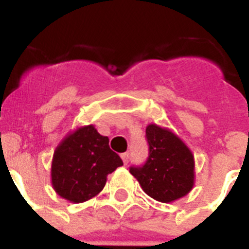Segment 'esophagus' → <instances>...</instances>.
I'll list each match as a JSON object with an SVG mask.
<instances>
[{"instance_id":"1","label":"esophagus","mask_w":249,"mask_h":249,"mask_svg":"<svg viewBox=\"0 0 249 249\" xmlns=\"http://www.w3.org/2000/svg\"><path fill=\"white\" fill-rule=\"evenodd\" d=\"M121 158H122L123 163H124V164L128 163V160H129V155H128V152H124V153H122V155H121Z\"/></svg>"}]
</instances>
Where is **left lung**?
I'll list each match as a JSON object with an SVG mask.
<instances>
[{"label":"left lung","instance_id":"left-lung-1","mask_svg":"<svg viewBox=\"0 0 249 249\" xmlns=\"http://www.w3.org/2000/svg\"><path fill=\"white\" fill-rule=\"evenodd\" d=\"M149 156L142 167L129 172L144 193L163 203L175 202L195 186V157L187 144L171 129L151 123L146 128Z\"/></svg>","mask_w":249,"mask_h":249}]
</instances>
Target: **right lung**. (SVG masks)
<instances>
[{
	"instance_id": "add662e5",
	"label": "right lung",
	"mask_w": 249,
	"mask_h": 249,
	"mask_svg": "<svg viewBox=\"0 0 249 249\" xmlns=\"http://www.w3.org/2000/svg\"><path fill=\"white\" fill-rule=\"evenodd\" d=\"M108 142L93 124L78 127L61 141L51 166L52 187L59 197L82 203L103 190L107 176L123 166Z\"/></svg>"
}]
</instances>
